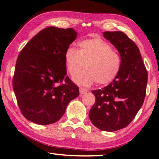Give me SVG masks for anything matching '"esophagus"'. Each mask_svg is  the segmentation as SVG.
Here are the masks:
<instances>
[{
    "mask_svg": "<svg viewBox=\"0 0 159 159\" xmlns=\"http://www.w3.org/2000/svg\"><path fill=\"white\" fill-rule=\"evenodd\" d=\"M79 91H80V95H83V94L87 93L88 90H87L86 89H84V88L80 87V88H79Z\"/></svg>",
    "mask_w": 159,
    "mask_h": 159,
    "instance_id": "34e87169",
    "label": "esophagus"
}]
</instances>
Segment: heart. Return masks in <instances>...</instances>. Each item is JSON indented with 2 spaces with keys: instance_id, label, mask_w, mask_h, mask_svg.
<instances>
[{
  "instance_id": "heart-1",
  "label": "heart",
  "mask_w": 159,
  "mask_h": 159,
  "mask_svg": "<svg viewBox=\"0 0 159 159\" xmlns=\"http://www.w3.org/2000/svg\"><path fill=\"white\" fill-rule=\"evenodd\" d=\"M79 50L68 47L64 55L68 72L74 75L86 64L87 69L73 75V81L89 86L96 83L106 85L116 78L121 68V58L111 45L100 38L85 39L79 43Z\"/></svg>"
}]
</instances>
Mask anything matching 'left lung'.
I'll list each match as a JSON object with an SVG mask.
<instances>
[{
    "instance_id": "1",
    "label": "left lung",
    "mask_w": 159,
    "mask_h": 159,
    "mask_svg": "<svg viewBox=\"0 0 159 159\" xmlns=\"http://www.w3.org/2000/svg\"><path fill=\"white\" fill-rule=\"evenodd\" d=\"M103 34L118 50L121 68L107 86L92 91L96 102L89 116L98 129L113 132L126 127L140 110L146 96L148 73L139 48L124 33L106 31Z\"/></svg>"
}]
</instances>
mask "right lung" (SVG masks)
Here are the masks:
<instances>
[{
	"label": "right lung",
	"mask_w": 159,
	"mask_h": 159,
	"mask_svg": "<svg viewBox=\"0 0 159 159\" xmlns=\"http://www.w3.org/2000/svg\"><path fill=\"white\" fill-rule=\"evenodd\" d=\"M76 37L71 28H46L19 53L13 87L19 108L30 121L39 125L58 121L70 101L79 96V87L66 77L64 61L66 51Z\"/></svg>",
	"instance_id": "right-lung-1"
}]
</instances>
